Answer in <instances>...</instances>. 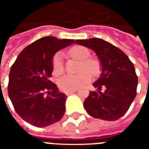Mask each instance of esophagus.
Instances as JSON below:
<instances>
[{
  "instance_id": "obj_1",
  "label": "esophagus",
  "mask_w": 149,
  "mask_h": 149,
  "mask_svg": "<svg viewBox=\"0 0 149 149\" xmlns=\"http://www.w3.org/2000/svg\"><path fill=\"white\" fill-rule=\"evenodd\" d=\"M77 92V89H74V90H71V91H66L65 92V94L67 95V96H69V95H71V94Z\"/></svg>"
}]
</instances>
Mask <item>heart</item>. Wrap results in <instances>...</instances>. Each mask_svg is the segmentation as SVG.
Here are the masks:
<instances>
[{"label":"heart","instance_id":"obj_1","mask_svg":"<svg viewBox=\"0 0 149 149\" xmlns=\"http://www.w3.org/2000/svg\"><path fill=\"white\" fill-rule=\"evenodd\" d=\"M68 55L72 58L81 61L79 72H81L77 76L66 75L60 78L58 81V85L61 89L64 91L74 90L83 86L90 80L89 74L93 77L97 76L99 74L100 69L99 62L93 59H89L91 52L89 49L84 46L77 45L72 47L68 50ZM52 68L53 72L56 75H61L64 72L65 67L62 52H59L54 55L52 58Z\"/></svg>","mask_w":149,"mask_h":149}]
</instances>
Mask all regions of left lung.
<instances>
[{
  "label": "left lung",
  "instance_id": "obj_1",
  "mask_svg": "<svg viewBox=\"0 0 149 149\" xmlns=\"http://www.w3.org/2000/svg\"><path fill=\"white\" fill-rule=\"evenodd\" d=\"M76 44L96 52L101 65V73L93 85L84 107L94 118L113 121L125 115L136 95L138 80L134 65L128 56L112 44L100 38L77 40ZM106 88L100 92L101 88Z\"/></svg>",
  "mask_w": 149,
  "mask_h": 149
}]
</instances>
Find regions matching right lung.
<instances>
[{"label":"right lung","mask_w":149,"mask_h":149,"mask_svg":"<svg viewBox=\"0 0 149 149\" xmlns=\"http://www.w3.org/2000/svg\"><path fill=\"white\" fill-rule=\"evenodd\" d=\"M74 40L45 37L24 48L12 65L8 93L16 112L29 124L43 128L59 121L65 112L66 95L49 80L52 58Z\"/></svg>","instance_id":"1"}]
</instances>
